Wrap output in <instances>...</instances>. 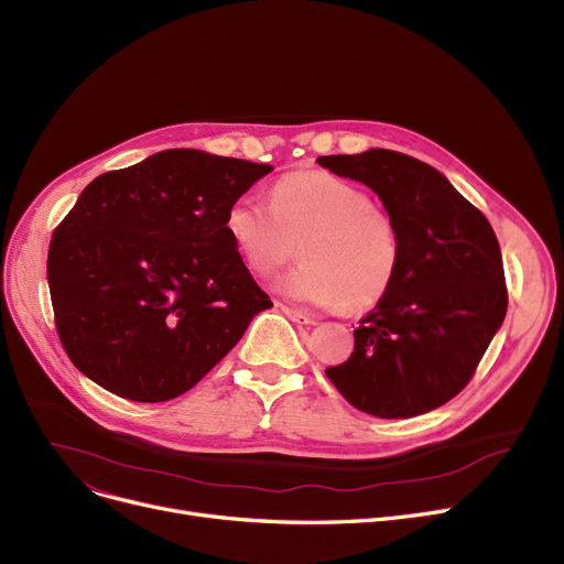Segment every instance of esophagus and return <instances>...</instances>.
Returning <instances> with one entry per match:
<instances>
[{"label":"esophagus","mask_w":564,"mask_h":564,"mask_svg":"<svg viewBox=\"0 0 564 564\" xmlns=\"http://www.w3.org/2000/svg\"><path fill=\"white\" fill-rule=\"evenodd\" d=\"M281 311H283L292 322H297V324H315V322H317L311 313H306V311H302V308H292V306H283V304H281Z\"/></svg>","instance_id":"34e87169"}]
</instances>
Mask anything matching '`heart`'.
<instances>
[{"label": "heart", "mask_w": 564, "mask_h": 564, "mask_svg": "<svg viewBox=\"0 0 564 564\" xmlns=\"http://www.w3.org/2000/svg\"><path fill=\"white\" fill-rule=\"evenodd\" d=\"M226 230L249 270L264 276L300 253L304 262L276 281L292 300L372 308L400 267L393 219L372 196L329 171H294L272 187L270 203L242 196L226 213Z\"/></svg>", "instance_id": "obj_1"}]
</instances>
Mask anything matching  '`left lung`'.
Here are the masks:
<instances>
[{
  "label": "left lung",
  "instance_id": "obj_1",
  "mask_svg": "<svg viewBox=\"0 0 564 564\" xmlns=\"http://www.w3.org/2000/svg\"><path fill=\"white\" fill-rule=\"evenodd\" d=\"M317 164L368 185L400 240L393 285L354 329L351 357L327 377L370 416H421L466 387L506 319L496 232L446 175L416 158L370 148Z\"/></svg>",
  "mask_w": 564,
  "mask_h": 564
}]
</instances>
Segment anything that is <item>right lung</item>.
<instances>
[{
  "instance_id": "obj_1",
  "label": "right lung",
  "mask_w": 564,
  "mask_h": 564,
  "mask_svg": "<svg viewBox=\"0 0 564 564\" xmlns=\"http://www.w3.org/2000/svg\"><path fill=\"white\" fill-rule=\"evenodd\" d=\"M270 164L171 148L98 175L56 226L47 283L70 361L113 395L187 393L272 302L226 230Z\"/></svg>"
}]
</instances>
